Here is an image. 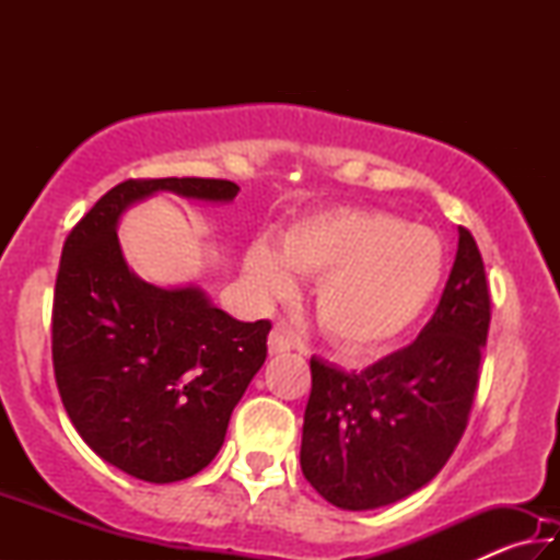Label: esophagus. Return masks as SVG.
<instances>
[{"instance_id": "1", "label": "esophagus", "mask_w": 560, "mask_h": 560, "mask_svg": "<svg viewBox=\"0 0 560 560\" xmlns=\"http://www.w3.org/2000/svg\"><path fill=\"white\" fill-rule=\"evenodd\" d=\"M293 346H296V338H293V334H291L289 328L277 326L269 334V353L271 355L289 353V350H293Z\"/></svg>"}]
</instances>
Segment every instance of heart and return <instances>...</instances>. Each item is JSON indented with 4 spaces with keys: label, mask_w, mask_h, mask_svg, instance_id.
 Here are the masks:
<instances>
[{
    "label": "heart",
    "mask_w": 560,
    "mask_h": 560,
    "mask_svg": "<svg viewBox=\"0 0 560 560\" xmlns=\"http://www.w3.org/2000/svg\"><path fill=\"white\" fill-rule=\"evenodd\" d=\"M254 296L293 291V273L318 277L320 328L350 350L393 343L424 314L444 277V249L428 226L381 210L334 207L291 222L277 246L254 240L242 259Z\"/></svg>",
    "instance_id": "heart-1"
}]
</instances>
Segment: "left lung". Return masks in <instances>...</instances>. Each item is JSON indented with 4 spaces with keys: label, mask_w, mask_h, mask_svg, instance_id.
Returning a JSON list of instances; mask_svg holds the SVG:
<instances>
[{
    "label": "left lung",
    "mask_w": 560,
    "mask_h": 560,
    "mask_svg": "<svg viewBox=\"0 0 560 560\" xmlns=\"http://www.w3.org/2000/svg\"><path fill=\"white\" fill-rule=\"evenodd\" d=\"M489 308L479 246L459 226L440 306L412 346L360 373L311 358L301 471L320 497L346 511L381 509L438 477L467 428Z\"/></svg>",
    "instance_id": "obj_1"
}]
</instances>
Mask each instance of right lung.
I'll use <instances>...</instances> for the list:
<instances>
[{
  "instance_id": "obj_1",
  "label": "right lung",
  "mask_w": 560,
  "mask_h": 560,
  "mask_svg": "<svg viewBox=\"0 0 560 560\" xmlns=\"http://www.w3.org/2000/svg\"><path fill=\"white\" fill-rule=\"evenodd\" d=\"M158 192L226 205L230 179H128L66 236L51 353L83 442L150 485L192 477L224 444L232 410L267 360L269 320L232 318L195 283L155 287L128 267L118 222Z\"/></svg>"
}]
</instances>
